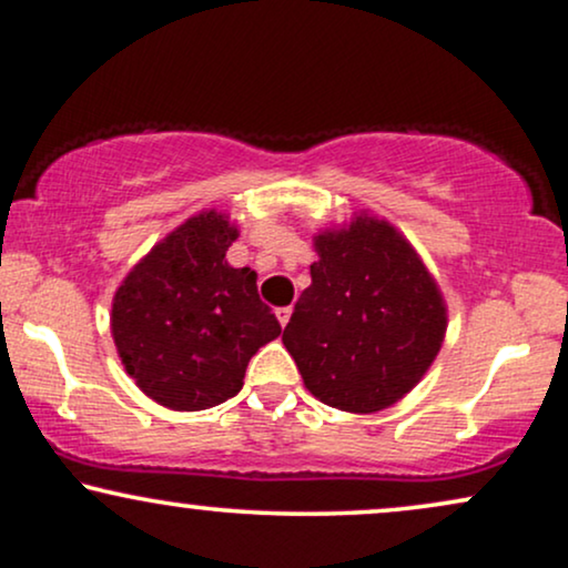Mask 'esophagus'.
<instances>
[{"mask_svg":"<svg viewBox=\"0 0 568 568\" xmlns=\"http://www.w3.org/2000/svg\"><path fill=\"white\" fill-rule=\"evenodd\" d=\"M276 318H278V324H282V326L290 324L292 307H290V305H286V307H276Z\"/></svg>","mask_w":568,"mask_h":568,"instance_id":"34e87169","label":"esophagus"}]
</instances>
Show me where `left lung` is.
Segmentation results:
<instances>
[{"label": "left lung", "instance_id": "left-lung-1", "mask_svg": "<svg viewBox=\"0 0 568 568\" xmlns=\"http://www.w3.org/2000/svg\"><path fill=\"white\" fill-rule=\"evenodd\" d=\"M318 261L282 342L305 387L347 413L403 400L437 358L447 328L439 286L392 223L361 213L313 240Z\"/></svg>", "mask_w": 568, "mask_h": 568}]
</instances>
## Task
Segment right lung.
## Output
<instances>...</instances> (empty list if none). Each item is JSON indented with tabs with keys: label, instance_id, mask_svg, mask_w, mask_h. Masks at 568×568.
Returning <instances> with one entry per match:
<instances>
[{
	"label": "right lung",
	"instance_id": "1",
	"mask_svg": "<svg viewBox=\"0 0 568 568\" xmlns=\"http://www.w3.org/2000/svg\"><path fill=\"white\" fill-rule=\"evenodd\" d=\"M236 236L226 215L202 210L146 252L113 297L125 374L171 410L226 403L252 355L282 334L257 295V273L226 261Z\"/></svg>",
	"mask_w": 568,
	"mask_h": 568
}]
</instances>
